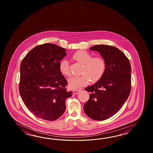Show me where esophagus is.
<instances>
[{
    "instance_id": "esophagus-1",
    "label": "esophagus",
    "mask_w": 153,
    "mask_h": 153,
    "mask_svg": "<svg viewBox=\"0 0 153 153\" xmlns=\"http://www.w3.org/2000/svg\"><path fill=\"white\" fill-rule=\"evenodd\" d=\"M81 90H75L73 91V93L74 94H78L79 92H81Z\"/></svg>"
}]
</instances>
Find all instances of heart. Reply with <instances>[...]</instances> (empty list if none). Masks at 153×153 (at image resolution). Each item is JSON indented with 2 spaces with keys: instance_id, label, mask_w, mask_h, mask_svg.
I'll use <instances>...</instances> for the list:
<instances>
[{
  "instance_id": "heart-1",
  "label": "heart",
  "mask_w": 153,
  "mask_h": 153,
  "mask_svg": "<svg viewBox=\"0 0 153 153\" xmlns=\"http://www.w3.org/2000/svg\"><path fill=\"white\" fill-rule=\"evenodd\" d=\"M72 58L77 62L83 65L82 68V76L74 77L68 81V85L72 89H77L87 85L90 81L96 83L101 79L104 75L106 70V62L101 57H94L89 52L83 50H79L75 52ZM61 73L66 76L71 75L69 63L68 60H62L59 66Z\"/></svg>"
}]
</instances>
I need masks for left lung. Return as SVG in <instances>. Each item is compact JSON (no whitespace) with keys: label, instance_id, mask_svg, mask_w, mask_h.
Here are the masks:
<instances>
[{"label":"left lung","instance_id":"8db88e82","mask_svg":"<svg viewBox=\"0 0 153 153\" xmlns=\"http://www.w3.org/2000/svg\"><path fill=\"white\" fill-rule=\"evenodd\" d=\"M90 49L100 53L107 66L101 79L85 88L90 92V99L83 109L90 118L103 120L118 112L130 94L131 64L125 54L114 46L94 45Z\"/></svg>","mask_w":153,"mask_h":153}]
</instances>
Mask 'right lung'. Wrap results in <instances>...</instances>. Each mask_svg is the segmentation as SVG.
<instances>
[{
  "label": "right lung",
  "instance_id": "add662e5",
  "mask_svg": "<svg viewBox=\"0 0 153 153\" xmlns=\"http://www.w3.org/2000/svg\"><path fill=\"white\" fill-rule=\"evenodd\" d=\"M66 51L53 44L38 45L20 64V96L29 111L41 119L59 118L65 111L66 100L72 95L66 88L67 80L59 69Z\"/></svg>",
  "mask_w": 153,
  "mask_h": 153
}]
</instances>
